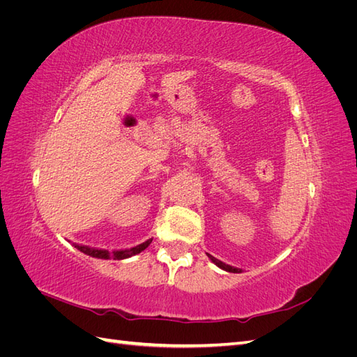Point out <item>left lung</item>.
<instances>
[{"mask_svg": "<svg viewBox=\"0 0 357 357\" xmlns=\"http://www.w3.org/2000/svg\"><path fill=\"white\" fill-rule=\"evenodd\" d=\"M207 256L210 257V261H211L214 265H218L219 268L225 269V271H228V273H241L240 268H235V266H231V265H228V264H225V262L219 261V259H215L214 256H211V255H208V253H207Z\"/></svg>", "mask_w": 357, "mask_h": 357, "instance_id": "1", "label": "left lung"}]
</instances>
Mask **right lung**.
<instances>
[{
    "label": "right lung",
    "instance_id": "add662e5",
    "mask_svg": "<svg viewBox=\"0 0 357 357\" xmlns=\"http://www.w3.org/2000/svg\"><path fill=\"white\" fill-rule=\"evenodd\" d=\"M150 243H152V238L138 244L135 247H131V248H123V250H113V252H109V250H104V248H93V247H89V245H82V244H73L77 250H80L82 253L84 255H89L92 257H98V259H114V261H122V259H128L131 256H135L138 253H142L144 248H147L150 245Z\"/></svg>",
    "mask_w": 357,
    "mask_h": 357
}]
</instances>
